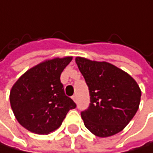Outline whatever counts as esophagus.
Returning <instances> with one entry per match:
<instances>
[{"label":"esophagus","instance_id":"1","mask_svg":"<svg viewBox=\"0 0 153 153\" xmlns=\"http://www.w3.org/2000/svg\"><path fill=\"white\" fill-rule=\"evenodd\" d=\"M72 99L75 101V102H76V95H74L73 97H72Z\"/></svg>","mask_w":153,"mask_h":153}]
</instances>
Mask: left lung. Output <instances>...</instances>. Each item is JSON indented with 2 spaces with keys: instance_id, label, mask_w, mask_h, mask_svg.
I'll return each mask as SVG.
<instances>
[{
  "instance_id": "obj_1",
  "label": "left lung",
  "mask_w": 153,
  "mask_h": 153,
  "mask_svg": "<svg viewBox=\"0 0 153 153\" xmlns=\"http://www.w3.org/2000/svg\"><path fill=\"white\" fill-rule=\"evenodd\" d=\"M88 86L90 104L81 112L86 128L95 136L106 138L120 132L135 116L141 91L133 77L108 62L76 57Z\"/></svg>"
}]
</instances>
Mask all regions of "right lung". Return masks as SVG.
<instances>
[{
    "label": "right lung",
    "mask_w": 153,
    "mask_h": 153,
    "mask_svg": "<svg viewBox=\"0 0 153 153\" xmlns=\"http://www.w3.org/2000/svg\"><path fill=\"white\" fill-rule=\"evenodd\" d=\"M72 56L45 60L14 83L10 103L17 121L35 134H49L60 127L67 112L76 107L65 96L60 76Z\"/></svg>",
    "instance_id": "add662e5"
}]
</instances>
